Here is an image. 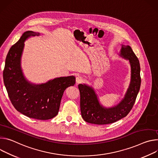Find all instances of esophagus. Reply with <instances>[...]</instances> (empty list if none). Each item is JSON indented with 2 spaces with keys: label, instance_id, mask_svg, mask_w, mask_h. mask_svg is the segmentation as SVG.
<instances>
[{
  "label": "esophagus",
  "instance_id": "1",
  "mask_svg": "<svg viewBox=\"0 0 158 158\" xmlns=\"http://www.w3.org/2000/svg\"><path fill=\"white\" fill-rule=\"evenodd\" d=\"M83 81V78L81 77H77L76 78V82L77 83H81Z\"/></svg>",
  "mask_w": 158,
  "mask_h": 158
}]
</instances>
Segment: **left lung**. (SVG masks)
I'll list each match as a JSON object with an SVG mask.
<instances>
[{
    "instance_id": "obj_1",
    "label": "left lung",
    "mask_w": 158,
    "mask_h": 158,
    "mask_svg": "<svg viewBox=\"0 0 158 158\" xmlns=\"http://www.w3.org/2000/svg\"><path fill=\"white\" fill-rule=\"evenodd\" d=\"M120 56L129 60L131 80L124 99L117 106L109 109L104 108L100 104L92 87L85 84L78 85L81 117L86 122L98 125L112 124L127 116L132 109L141 83L140 64L129 46L122 45Z\"/></svg>"
}]
</instances>
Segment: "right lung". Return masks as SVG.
Returning <instances> with one entry per match:
<instances>
[{
  "mask_svg": "<svg viewBox=\"0 0 158 158\" xmlns=\"http://www.w3.org/2000/svg\"><path fill=\"white\" fill-rule=\"evenodd\" d=\"M39 35L26 31L12 46L6 56L3 78L10 100L17 111L29 118L48 120L58 114L64 91L75 84V77L57 78L37 85L25 79L21 68L24 41L29 36Z\"/></svg>",
  "mask_w": 158,
  "mask_h": 158,
  "instance_id": "right-lung-1",
  "label": "right lung"
}]
</instances>
